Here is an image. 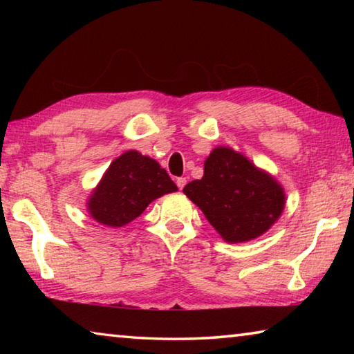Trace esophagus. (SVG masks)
<instances>
[{
	"mask_svg": "<svg viewBox=\"0 0 354 354\" xmlns=\"http://www.w3.org/2000/svg\"><path fill=\"white\" fill-rule=\"evenodd\" d=\"M185 184H187V179H185V178H178L176 179V185H178L179 190H183Z\"/></svg>",
	"mask_w": 354,
	"mask_h": 354,
	"instance_id": "obj_1",
	"label": "esophagus"
}]
</instances>
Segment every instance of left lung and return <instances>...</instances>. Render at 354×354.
<instances>
[{"label": "left lung", "instance_id": "8db88e82", "mask_svg": "<svg viewBox=\"0 0 354 354\" xmlns=\"http://www.w3.org/2000/svg\"><path fill=\"white\" fill-rule=\"evenodd\" d=\"M183 192L227 243L266 234L286 206L277 178L230 147L214 148L205 160V175Z\"/></svg>", "mask_w": 354, "mask_h": 354}]
</instances>
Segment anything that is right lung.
I'll list each match as a JSON object with an SVG mask.
<instances>
[{
    "instance_id": "1",
    "label": "right lung",
    "mask_w": 354,
    "mask_h": 354,
    "mask_svg": "<svg viewBox=\"0 0 354 354\" xmlns=\"http://www.w3.org/2000/svg\"><path fill=\"white\" fill-rule=\"evenodd\" d=\"M176 190V184L158 160L128 149L112 160L87 198L86 207L100 225L123 227L139 217L149 203Z\"/></svg>"
}]
</instances>
